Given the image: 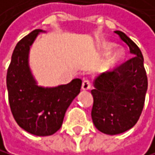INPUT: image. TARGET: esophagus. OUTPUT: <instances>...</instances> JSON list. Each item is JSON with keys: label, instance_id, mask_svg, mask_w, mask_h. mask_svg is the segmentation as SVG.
<instances>
[{"label": "esophagus", "instance_id": "34e87169", "mask_svg": "<svg viewBox=\"0 0 155 155\" xmlns=\"http://www.w3.org/2000/svg\"><path fill=\"white\" fill-rule=\"evenodd\" d=\"M91 84L88 80L83 81V83H82V89L83 91H87V89L91 88Z\"/></svg>", "mask_w": 155, "mask_h": 155}]
</instances>
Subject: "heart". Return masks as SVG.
<instances>
[{
    "instance_id": "b5f03b06",
    "label": "heart",
    "mask_w": 155,
    "mask_h": 155,
    "mask_svg": "<svg viewBox=\"0 0 155 155\" xmlns=\"http://www.w3.org/2000/svg\"><path fill=\"white\" fill-rule=\"evenodd\" d=\"M113 48H114V45L113 44H106L105 45V50H106L107 53H110V52H111L112 49H113ZM121 55H122V52L120 51V50H116L113 53V55H112V61L118 60Z\"/></svg>"
}]
</instances>
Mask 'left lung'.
<instances>
[{"label": "left lung", "instance_id": "obj_1", "mask_svg": "<svg viewBox=\"0 0 155 155\" xmlns=\"http://www.w3.org/2000/svg\"><path fill=\"white\" fill-rule=\"evenodd\" d=\"M114 32L128 45L132 57L99 75L91 91L93 124L101 132L110 135L129 130L137 123L148 89L141 50L124 32Z\"/></svg>", "mask_w": 155, "mask_h": 155}]
</instances>
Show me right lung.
Here are the masks:
<instances>
[{"instance_id": "1", "label": "right lung", "mask_w": 155, "mask_h": 155, "mask_svg": "<svg viewBox=\"0 0 155 155\" xmlns=\"http://www.w3.org/2000/svg\"><path fill=\"white\" fill-rule=\"evenodd\" d=\"M42 29H35L18 42L6 74L8 101L17 124L37 136L60 130L68 107L79 94L82 80L55 87H38L28 66L30 46Z\"/></svg>"}]
</instances>
